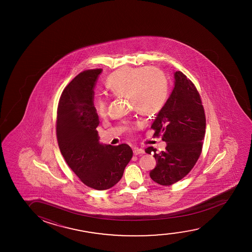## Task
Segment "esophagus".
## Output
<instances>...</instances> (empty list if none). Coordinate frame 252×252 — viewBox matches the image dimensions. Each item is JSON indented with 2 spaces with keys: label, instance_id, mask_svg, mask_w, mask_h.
<instances>
[{
  "label": "esophagus",
  "instance_id": "esophagus-1",
  "mask_svg": "<svg viewBox=\"0 0 252 252\" xmlns=\"http://www.w3.org/2000/svg\"><path fill=\"white\" fill-rule=\"evenodd\" d=\"M145 153V151L141 148H138V147H136L133 150V154L134 155H142V154H144Z\"/></svg>",
  "mask_w": 252,
  "mask_h": 252
}]
</instances>
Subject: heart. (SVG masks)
I'll list each match as a JSON object with an SVG mask.
<instances>
[{
	"label": "heart",
	"mask_w": 252,
	"mask_h": 252,
	"mask_svg": "<svg viewBox=\"0 0 252 252\" xmlns=\"http://www.w3.org/2000/svg\"><path fill=\"white\" fill-rule=\"evenodd\" d=\"M107 90L114 94L127 95L135 110L153 115L164 107L169 97V83L165 75L151 67H123L107 77ZM94 107L100 117L107 114L108 102L106 98L97 96Z\"/></svg>",
	"instance_id": "b5f03b06"
}]
</instances>
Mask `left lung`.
<instances>
[{
  "label": "left lung",
  "instance_id": "obj_1",
  "mask_svg": "<svg viewBox=\"0 0 252 252\" xmlns=\"http://www.w3.org/2000/svg\"><path fill=\"white\" fill-rule=\"evenodd\" d=\"M175 88L152 128L162 135L167 146L162 152L145 149L153 154L157 166L150 173L155 183L169 186L189 174L200 158L206 131V116L196 87L182 71L175 73Z\"/></svg>",
  "mask_w": 252,
  "mask_h": 252
}]
</instances>
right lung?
Returning <instances> with one entry per match:
<instances>
[{"label": "right lung", "instance_id": "obj_1", "mask_svg": "<svg viewBox=\"0 0 252 252\" xmlns=\"http://www.w3.org/2000/svg\"><path fill=\"white\" fill-rule=\"evenodd\" d=\"M101 69H87L65 87L59 99L56 134L66 163L82 183L106 190L121 179L132 158L126 144H100L99 119L94 107V87Z\"/></svg>", "mask_w": 252, "mask_h": 252}]
</instances>
